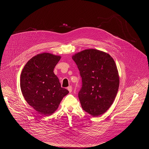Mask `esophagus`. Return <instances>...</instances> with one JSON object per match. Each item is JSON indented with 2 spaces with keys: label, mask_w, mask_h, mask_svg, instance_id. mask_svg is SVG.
Wrapping results in <instances>:
<instances>
[{
  "label": "esophagus",
  "mask_w": 149,
  "mask_h": 149,
  "mask_svg": "<svg viewBox=\"0 0 149 149\" xmlns=\"http://www.w3.org/2000/svg\"><path fill=\"white\" fill-rule=\"evenodd\" d=\"M67 89H68V90L69 91V92L70 93L72 92V86H69Z\"/></svg>",
  "instance_id": "1"
}]
</instances>
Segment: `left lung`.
I'll list each match as a JSON object with an SVG mask.
<instances>
[{
    "label": "left lung",
    "mask_w": 149,
    "mask_h": 149,
    "mask_svg": "<svg viewBox=\"0 0 149 149\" xmlns=\"http://www.w3.org/2000/svg\"><path fill=\"white\" fill-rule=\"evenodd\" d=\"M82 79L78 96L83 109L93 116L105 113L112 104L119 86L116 64L111 56L86 49L72 56Z\"/></svg>",
    "instance_id": "left-lung-1"
}]
</instances>
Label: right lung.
Masks as SVG:
<instances>
[{
    "label": "right lung",
    "instance_id": "obj_1",
    "mask_svg": "<svg viewBox=\"0 0 149 149\" xmlns=\"http://www.w3.org/2000/svg\"><path fill=\"white\" fill-rule=\"evenodd\" d=\"M61 57L48 53L37 54L24 65L21 74L22 93L27 103L40 114L54 113L69 91L61 87L53 70Z\"/></svg>",
    "mask_w": 149,
    "mask_h": 149
}]
</instances>
